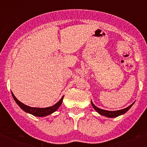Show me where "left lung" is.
<instances>
[{
	"label": "left lung",
	"mask_w": 147,
	"mask_h": 147,
	"mask_svg": "<svg viewBox=\"0 0 147 147\" xmlns=\"http://www.w3.org/2000/svg\"><path fill=\"white\" fill-rule=\"evenodd\" d=\"M92 107H94V109L98 113L101 114V115H104V116L107 117H116L119 116V115H121V114H123L124 113H126V112L128 110L130 109V107H131L133 104L132 105H130L129 107L124 108V109L119 110V111H106V110H102V109H100V108H98V107H96V106L92 103Z\"/></svg>",
	"instance_id": "8db88e82"
}]
</instances>
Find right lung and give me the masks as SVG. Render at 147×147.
<instances>
[{"instance_id":"right-lung-1","label":"right lung","mask_w":147,"mask_h":147,"mask_svg":"<svg viewBox=\"0 0 147 147\" xmlns=\"http://www.w3.org/2000/svg\"><path fill=\"white\" fill-rule=\"evenodd\" d=\"M12 95L13 99H14L15 101H16V103L19 105L20 107H21L22 109L24 110V111L27 112V113H30V114H33V115L36 117H44L52 114L53 112H55V111L59 107L60 105H62V100H63V97H62V98L60 99V100L59 102H57L55 105H53L52 107H45V108H40V107H29V106H27V105H24L23 103H21L20 100H17V98L13 95V93Z\"/></svg>"}]
</instances>
